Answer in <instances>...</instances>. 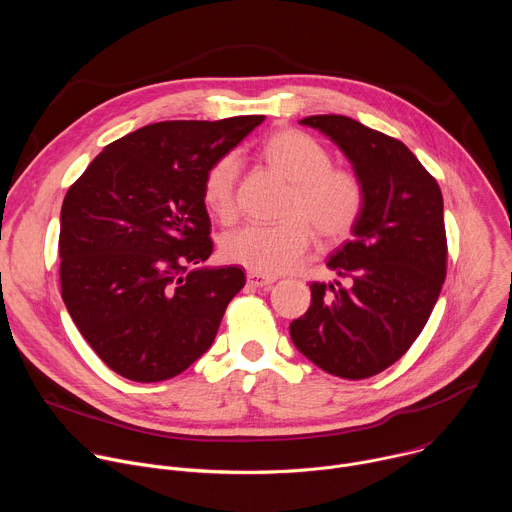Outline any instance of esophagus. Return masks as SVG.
I'll return each mask as SVG.
<instances>
[{
	"label": "esophagus",
	"instance_id": "34e87169",
	"mask_svg": "<svg viewBox=\"0 0 512 512\" xmlns=\"http://www.w3.org/2000/svg\"><path fill=\"white\" fill-rule=\"evenodd\" d=\"M273 281H275V277L261 275V273H257V271H249V273H247V283H249L251 287H269Z\"/></svg>",
	"mask_w": 512,
	"mask_h": 512
}]
</instances>
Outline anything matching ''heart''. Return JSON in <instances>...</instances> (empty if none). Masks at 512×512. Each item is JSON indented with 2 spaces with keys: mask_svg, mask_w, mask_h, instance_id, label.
<instances>
[{
  "mask_svg": "<svg viewBox=\"0 0 512 512\" xmlns=\"http://www.w3.org/2000/svg\"><path fill=\"white\" fill-rule=\"evenodd\" d=\"M267 164L291 186L285 221L279 225H241L221 239L227 261L261 275L294 267L312 241V229L326 241L346 237L364 210V184L352 170L334 168L320 141L298 129H281L261 145ZM239 178L237 154H225L204 174L202 200L210 214L229 221L235 214Z\"/></svg>",
  "mask_w": 512,
  "mask_h": 512,
  "instance_id": "obj_1",
  "label": "heart"
}]
</instances>
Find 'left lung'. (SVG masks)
Here are the masks:
<instances>
[{
    "label": "left lung",
    "instance_id": "left-lung-1",
    "mask_svg": "<svg viewBox=\"0 0 512 512\" xmlns=\"http://www.w3.org/2000/svg\"><path fill=\"white\" fill-rule=\"evenodd\" d=\"M364 184V210L328 259L344 283H310L312 306L289 324L296 348L322 371L369 379L421 334L448 269L444 198L405 143L344 115H312Z\"/></svg>",
    "mask_w": 512,
    "mask_h": 512
}]
</instances>
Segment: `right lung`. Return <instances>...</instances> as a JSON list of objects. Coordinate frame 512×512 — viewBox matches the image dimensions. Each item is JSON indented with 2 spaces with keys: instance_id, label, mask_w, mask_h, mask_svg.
Wrapping results in <instances>:
<instances>
[{
  "instance_id": "1",
  "label": "right lung",
  "mask_w": 512,
  "mask_h": 512,
  "mask_svg": "<svg viewBox=\"0 0 512 512\" xmlns=\"http://www.w3.org/2000/svg\"><path fill=\"white\" fill-rule=\"evenodd\" d=\"M263 119L145 125L109 143L68 188L60 294L117 375L158 383L184 373L245 287L241 267H198L212 253L202 180Z\"/></svg>"
}]
</instances>
